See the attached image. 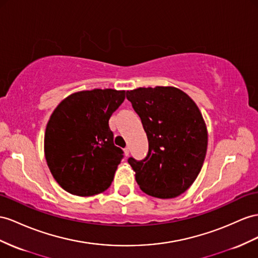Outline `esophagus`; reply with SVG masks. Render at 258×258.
<instances>
[{
    "instance_id": "1",
    "label": "esophagus",
    "mask_w": 258,
    "mask_h": 258,
    "mask_svg": "<svg viewBox=\"0 0 258 258\" xmlns=\"http://www.w3.org/2000/svg\"><path fill=\"white\" fill-rule=\"evenodd\" d=\"M124 155H125V157H128V155H130V148L128 147L124 148Z\"/></svg>"
}]
</instances>
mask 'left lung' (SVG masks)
I'll return each mask as SVG.
<instances>
[{
  "instance_id": "left-lung-1",
  "label": "left lung",
  "mask_w": 258,
  "mask_h": 258,
  "mask_svg": "<svg viewBox=\"0 0 258 258\" xmlns=\"http://www.w3.org/2000/svg\"><path fill=\"white\" fill-rule=\"evenodd\" d=\"M140 115L149 150L144 160L128 163L144 193L174 198L200 174L206 157L208 132L202 112L187 94L172 86L141 87L126 91Z\"/></svg>"
}]
</instances>
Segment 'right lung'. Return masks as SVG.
<instances>
[{
    "label": "right lung",
    "instance_id": "add662e5",
    "mask_svg": "<svg viewBox=\"0 0 258 258\" xmlns=\"http://www.w3.org/2000/svg\"><path fill=\"white\" fill-rule=\"evenodd\" d=\"M125 90L77 91L58 103L44 133V156L51 174L66 192L94 196L108 189L123 158L109 127Z\"/></svg>",
    "mask_w": 258,
    "mask_h": 258
}]
</instances>
